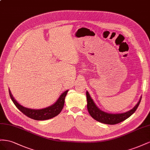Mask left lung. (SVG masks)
<instances>
[{
  "mask_svg": "<svg viewBox=\"0 0 150 150\" xmlns=\"http://www.w3.org/2000/svg\"><path fill=\"white\" fill-rule=\"evenodd\" d=\"M87 99V109L90 115L96 121L107 125H116L122 121H124L133 114L139 106L142 98L139 100L133 109L122 114H109L102 111L97 108L94 103L92 98L90 96L88 92H86Z\"/></svg>",
  "mask_w": 150,
  "mask_h": 150,
  "instance_id": "1",
  "label": "left lung"
}]
</instances>
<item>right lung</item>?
Segmentation results:
<instances>
[{
    "mask_svg": "<svg viewBox=\"0 0 150 150\" xmlns=\"http://www.w3.org/2000/svg\"><path fill=\"white\" fill-rule=\"evenodd\" d=\"M68 91H66L65 92H64L60 96V97H59L58 100L55 102L53 105L45 109L37 110L25 108L24 107L20 105L19 103H18V102L14 99L13 97H12L10 91L9 96L11 97V100L13 102V103L16 106V108H18L21 112H22L24 115H26L28 117L35 119V120L42 121L53 118L59 114L64 106L65 99Z\"/></svg>",
    "mask_w": 150,
    "mask_h": 150,
    "instance_id": "right-lung-1",
    "label": "right lung"
}]
</instances>
